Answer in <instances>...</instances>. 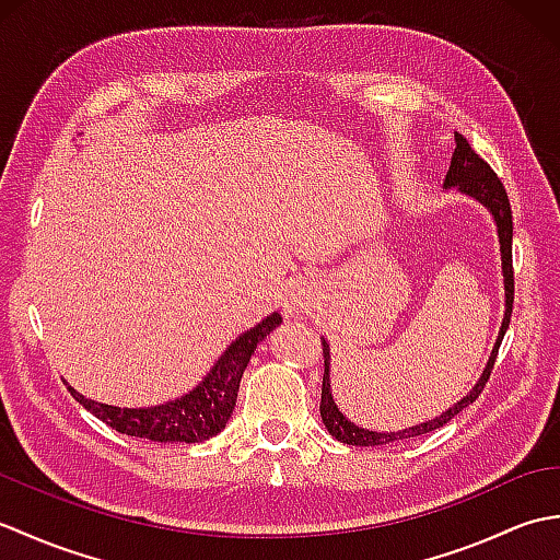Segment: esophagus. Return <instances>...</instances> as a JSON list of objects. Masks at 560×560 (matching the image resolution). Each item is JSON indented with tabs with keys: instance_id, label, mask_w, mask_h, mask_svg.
I'll list each match as a JSON object with an SVG mask.
<instances>
[{
	"instance_id": "obj_1",
	"label": "esophagus",
	"mask_w": 560,
	"mask_h": 560,
	"mask_svg": "<svg viewBox=\"0 0 560 560\" xmlns=\"http://www.w3.org/2000/svg\"><path fill=\"white\" fill-rule=\"evenodd\" d=\"M289 307H291V311H301V313H305L307 307H311V295H307L305 291L293 293V295H291V301H289Z\"/></svg>"
}]
</instances>
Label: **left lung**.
I'll return each instance as SVG.
<instances>
[{
  "mask_svg": "<svg viewBox=\"0 0 560 560\" xmlns=\"http://www.w3.org/2000/svg\"><path fill=\"white\" fill-rule=\"evenodd\" d=\"M457 149L452 153L450 161V171L445 175V189L447 187H457L459 192L474 197L477 201L489 209L493 213V221L498 225V243H501V261H503V283H505V315H503V325L501 331H498L495 347L491 351V359L486 363L483 373L479 377V383L471 387V392L467 397H462L455 407H450L447 411H443L435 419L404 428V431H395V433H377V431H368V428H361L351 423L347 416L339 411V407L331 399V383H329V343L323 339V353H325V375H323V401H319V416H323V423L327 425V431L331 438L341 440L347 445H361V447H375V445H389L397 443V440H407V438H416L423 433H431L435 428L445 425L450 419L467 409L471 401H477L479 395L483 392L486 383H489L493 363L498 349H501V341L505 337V329L510 325V315H513V299H515V273H513V211H510V199L505 187L501 183L491 165L486 163L477 151L469 147V141L464 139L462 135H455Z\"/></svg>",
  "mask_w": 560,
  "mask_h": 560,
  "instance_id": "1",
  "label": "left lung"
}]
</instances>
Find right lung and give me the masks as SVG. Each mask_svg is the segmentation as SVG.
Instances as JSON below:
<instances>
[{"mask_svg":"<svg viewBox=\"0 0 560 560\" xmlns=\"http://www.w3.org/2000/svg\"><path fill=\"white\" fill-rule=\"evenodd\" d=\"M279 325V313H271L261 319L259 325L247 329L221 353V359L213 363L211 371L201 377V383L195 389H189L187 395L177 399L156 404V407H113V404L86 399L71 385H67V389L71 392V397L83 404V409L98 416L117 433L147 438L153 443H201V440L221 433L229 423L249 355L255 353L257 343Z\"/></svg>","mask_w":560,"mask_h":560,"instance_id":"obj_1","label":"right lung"}]
</instances>
